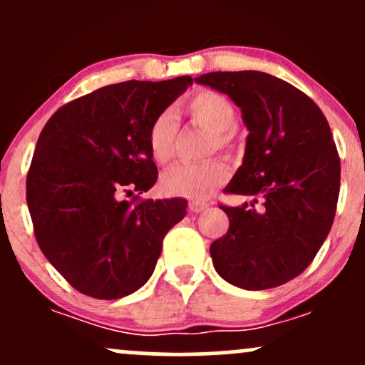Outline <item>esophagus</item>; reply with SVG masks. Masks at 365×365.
Masks as SVG:
<instances>
[{"mask_svg":"<svg viewBox=\"0 0 365 365\" xmlns=\"http://www.w3.org/2000/svg\"><path fill=\"white\" fill-rule=\"evenodd\" d=\"M188 209H190V212H195V215H199V212L206 211L207 204H204V202H190V204H188Z\"/></svg>","mask_w":365,"mask_h":365,"instance_id":"1","label":"esophagus"}]
</instances>
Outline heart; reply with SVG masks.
I'll return each instance as SVG.
<instances>
[{"label":"heart","mask_w":365,"mask_h":365,"mask_svg":"<svg viewBox=\"0 0 365 365\" xmlns=\"http://www.w3.org/2000/svg\"><path fill=\"white\" fill-rule=\"evenodd\" d=\"M183 110L195 125L212 133V149L228 150L232 148L230 130L237 123V111L226 96L215 91H199L183 103ZM175 139H177V118L171 111H163L154 118L148 132L150 158L161 165L168 163L173 156ZM226 178H228V168L220 159L200 163V165L178 163L163 173L161 188L168 195L202 200L217 187L223 185Z\"/></svg>","instance_id":"obj_1"}]
</instances>
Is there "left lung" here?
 <instances>
[{
	"mask_svg": "<svg viewBox=\"0 0 365 365\" xmlns=\"http://www.w3.org/2000/svg\"><path fill=\"white\" fill-rule=\"evenodd\" d=\"M194 81L228 96L249 130L244 161L225 192L252 200L221 206L230 228L209 249L216 273L244 290L279 287L312 262L333 225L340 158L328 120L304 92L269 73L211 72Z\"/></svg>",
	"mask_w": 365,
	"mask_h": 365,
	"instance_id": "left-lung-1",
	"label": "left lung"
}]
</instances>
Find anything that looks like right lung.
<instances>
[{
    "instance_id": "1",
    "label": "right lung",
    "mask_w": 365,
    "mask_h": 365,
    "mask_svg": "<svg viewBox=\"0 0 365 365\" xmlns=\"http://www.w3.org/2000/svg\"><path fill=\"white\" fill-rule=\"evenodd\" d=\"M192 77L128 81L65 104L49 118L27 175L36 240L83 295L121 299L154 273L163 238L183 220L185 199H123L158 180L150 123Z\"/></svg>"
}]
</instances>
